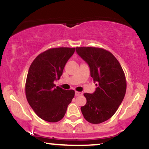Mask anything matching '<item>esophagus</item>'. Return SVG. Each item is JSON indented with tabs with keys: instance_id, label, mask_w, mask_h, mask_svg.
I'll return each mask as SVG.
<instances>
[{
	"instance_id": "esophagus-1",
	"label": "esophagus",
	"mask_w": 149,
	"mask_h": 149,
	"mask_svg": "<svg viewBox=\"0 0 149 149\" xmlns=\"http://www.w3.org/2000/svg\"><path fill=\"white\" fill-rule=\"evenodd\" d=\"M82 93L81 92H79V91H76L75 92V95H76V96H79V95H82Z\"/></svg>"
}]
</instances>
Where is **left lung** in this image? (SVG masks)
<instances>
[{
    "mask_svg": "<svg viewBox=\"0 0 149 149\" xmlns=\"http://www.w3.org/2000/svg\"><path fill=\"white\" fill-rule=\"evenodd\" d=\"M76 52L89 66L91 76L97 83L93 93H84L86 103L81 111L90 123H102L113 116L125 97V72L116 58L104 49L81 47H76Z\"/></svg>",
    "mask_w": 149,
    "mask_h": 149,
    "instance_id": "8db88e82",
    "label": "left lung"
}]
</instances>
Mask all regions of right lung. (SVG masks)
Masks as SVG:
<instances>
[{
    "label": "right lung",
    "mask_w": 149,
    "mask_h": 149,
    "mask_svg": "<svg viewBox=\"0 0 149 149\" xmlns=\"http://www.w3.org/2000/svg\"><path fill=\"white\" fill-rule=\"evenodd\" d=\"M76 48H51L41 53L30 66L25 82L27 102L39 118L49 122L60 121L75 95L73 90L56 86L64 67Z\"/></svg>",
    "instance_id": "obj_1"
}]
</instances>
